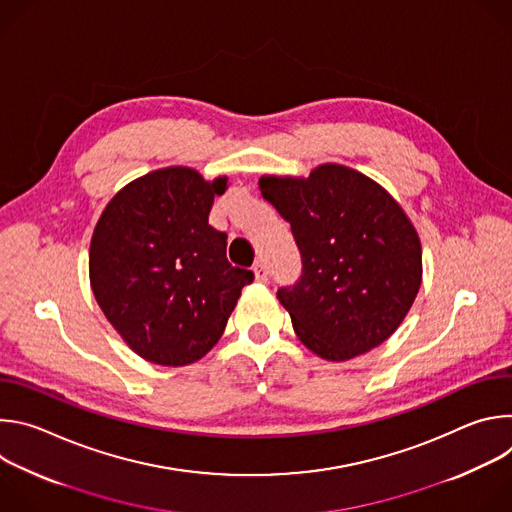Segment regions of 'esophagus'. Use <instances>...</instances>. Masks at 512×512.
<instances>
[{"label": "esophagus", "mask_w": 512, "mask_h": 512, "mask_svg": "<svg viewBox=\"0 0 512 512\" xmlns=\"http://www.w3.org/2000/svg\"><path fill=\"white\" fill-rule=\"evenodd\" d=\"M253 273H255V279H257V281H267L269 269H267V265H265L263 261H257V263L253 265Z\"/></svg>", "instance_id": "1"}]
</instances>
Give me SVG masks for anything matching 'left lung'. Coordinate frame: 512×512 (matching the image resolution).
Instances as JSON below:
<instances>
[{
	"label": "left lung",
	"instance_id": "8db88e82",
	"mask_svg": "<svg viewBox=\"0 0 512 512\" xmlns=\"http://www.w3.org/2000/svg\"><path fill=\"white\" fill-rule=\"evenodd\" d=\"M259 188L302 255L300 279L277 289L298 338L334 362L385 342L421 285V243L403 208L340 164H322L308 178L263 176Z\"/></svg>",
	"mask_w": 512,
	"mask_h": 512
}]
</instances>
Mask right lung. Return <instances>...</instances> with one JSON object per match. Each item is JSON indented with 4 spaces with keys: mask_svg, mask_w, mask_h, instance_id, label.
<instances>
[{
    "mask_svg": "<svg viewBox=\"0 0 512 512\" xmlns=\"http://www.w3.org/2000/svg\"><path fill=\"white\" fill-rule=\"evenodd\" d=\"M227 178L206 182L184 166L121 188L91 239L97 304L141 358L184 367L221 340L253 271L227 259V233L208 225Z\"/></svg>",
    "mask_w": 512,
    "mask_h": 512,
    "instance_id": "obj_1",
    "label": "right lung"
}]
</instances>
